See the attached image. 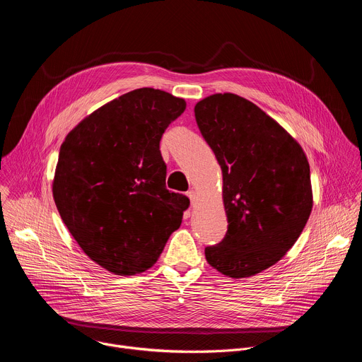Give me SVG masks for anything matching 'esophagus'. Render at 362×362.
I'll return each mask as SVG.
<instances>
[{
    "mask_svg": "<svg viewBox=\"0 0 362 362\" xmlns=\"http://www.w3.org/2000/svg\"><path fill=\"white\" fill-rule=\"evenodd\" d=\"M187 196H189V199H190V202H192V204L196 202V199H197V193H196V190H189L187 192Z\"/></svg>",
    "mask_w": 362,
    "mask_h": 362,
    "instance_id": "34e87169",
    "label": "esophagus"
}]
</instances>
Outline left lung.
Here are the masks:
<instances>
[{
  "mask_svg": "<svg viewBox=\"0 0 362 362\" xmlns=\"http://www.w3.org/2000/svg\"><path fill=\"white\" fill-rule=\"evenodd\" d=\"M194 117L221 165L228 216L206 261L229 278L253 276L282 259L311 215L308 159L284 127L236 94L200 100Z\"/></svg>",
  "mask_w": 362,
  "mask_h": 362,
  "instance_id": "obj_1",
  "label": "left lung"
}]
</instances>
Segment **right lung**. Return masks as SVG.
Wrapping results in <instances>:
<instances>
[{
	"mask_svg": "<svg viewBox=\"0 0 362 362\" xmlns=\"http://www.w3.org/2000/svg\"><path fill=\"white\" fill-rule=\"evenodd\" d=\"M186 101L137 88L80 122L60 147L53 182L59 214L84 253L116 275L156 264L189 208L166 189L160 139Z\"/></svg>",
	"mask_w": 362,
	"mask_h": 362,
	"instance_id": "1",
	"label": "right lung"
}]
</instances>
